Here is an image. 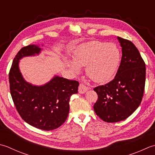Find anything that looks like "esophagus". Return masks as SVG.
<instances>
[{"instance_id":"esophagus-1","label":"esophagus","mask_w":155,"mask_h":155,"mask_svg":"<svg viewBox=\"0 0 155 155\" xmlns=\"http://www.w3.org/2000/svg\"><path fill=\"white\" fill-rule=\"evenodd\" d=\"M88 90H89V88L87 87L86 86H85L84 85L82 84H80V86H79V87H78V91L80 94L86 93Z\"/></svg>"}]
</instances>
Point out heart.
Masks as SVG:
<instances>
[{"mask_svg": "<svg viewBox=\"0 0 155 155\" xmlns=\"http://www.w3.org/2000/svg\"><path fill=\"white\" fill-rule=\"evenodd\" d=\"M120 53L113 43L94 41L79 46L74 51L72 61L67 60L66 65L77 73L80 67L86 65V73L91 80L97 83L110 81L114 76Z\"/></svg>", "mask_w": 155, "mask_h": 155, "instance_id": "b5f03b06", "label": "heart"}]
</instances>
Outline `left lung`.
I'll use <instances>...</instances> for the list:
<instances>
[{
	"instance_id": "1",
	"label": "left lung",
	"mask_w": 155,
	"mask_h": 155,
	"mask_svg": "<svg viewBox=\"0 0 155 155\" xmlns=\"http://www.w3.org/2000/svg\"><path fill=\"white\" fill-rule=\"evenodd\" d=\"M117 39L122 55L116 76L94 89L98 96L94 110L106 122H117L130 116L141 103L145 86L146 65L138 49L130 41Z\"/></svg>"
}]
</instances>
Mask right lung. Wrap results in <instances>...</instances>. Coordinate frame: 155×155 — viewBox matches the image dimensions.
I'll return each instance as SVG.
<instances>
[{
    "instance_id": "obj_1",
    "label": "right lung",
    "mask_w": 155,
    "mask_h": 155,
    "mask_svg": "<svg viewBox=\"0 0 155 155\" xmlns=\"http://www.w3.org/2000/svg\"><path fill=\"white\" fill-rule=\"evenodd\" d=\"M39 45L22 48L14 58L9 71L12 100L21 117L31 126L43 130H52L61 126L69 111V100L77 94L79 82L55 75L47 83L36 86L25 80L19 61L25 57L40 54Z\"/></svg>"
}]
</instances>
